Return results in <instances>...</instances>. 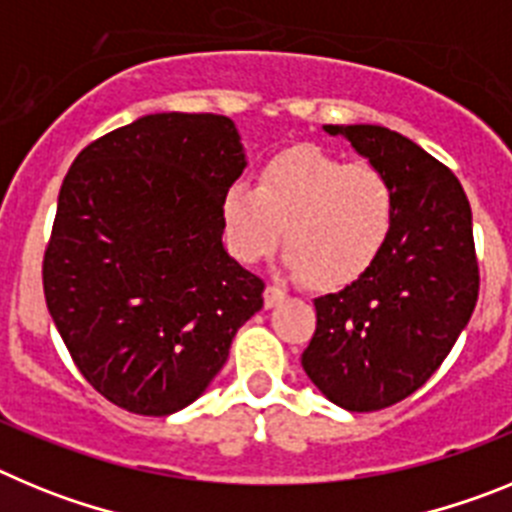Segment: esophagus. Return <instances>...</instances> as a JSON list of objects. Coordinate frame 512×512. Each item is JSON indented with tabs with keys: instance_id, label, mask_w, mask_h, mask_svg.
Segmentation results:
<instances>
[{
	"instance_id": "1",
	"label": "esophagus",
	"mask_w": 512,
	"mask_h": 512,
	"mask_svg": "<svg viewBox=\"0 0 512 512\" xmlns=\"http://www.w3.org/2000/svg\"><path fill=\"white\" fill-rule=\"evenodd\" d=\"M284 297H287V295H284V292H282V289H279V287H271V284H269V287L264 289V305H266V307L279 305V302H282Z\"/></svg>"
}]
</instances>
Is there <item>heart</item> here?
<instances>
[{
    "instance_id": "obj_1",
    "label": "heart",
    "mask_w": 512,
    "mask_h": 512,
    "mask_svg": "<svg viewBox=\"0 0 512 512\" xmlns=\"http://www.w3.org/2000/svg\"><path fill=\"white\" fill-rule=\"evenodd\" d=\"M395 223V192L369 161L343 164L318 146H292L259 166L256 189L220 194V225L241 264H259L282 241L287 266L310 287L336 289L377 264Z\"/></svg>"
}]
</instances>
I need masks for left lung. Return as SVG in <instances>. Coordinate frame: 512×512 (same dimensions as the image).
Listing matches in <instances>:
<instances>
[{
  "label": "left lung",
  "instance_id": "left-lung-1",
  "mask_svg": "<svg viewBox=\"0 0 512 512\" xmlns=\"http://www.w3.org/2000/svg\"><path fill=\"white\" fill-rule=\"evenodd\" d=\"M395 192V223L377 264L315 300L302 351L312 384L351 413L390 408L420 390L467 328L479 295L472 207L449 166L382 125H325Z\"/></svg>",
  "mask_w": 512,
  "mask_h": 512
}]
</instances>
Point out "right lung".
Masks as SVG:
<instances>
[{
	"mask_svg": "<svg viewBox=\"0 0 512 512\" xmlns=\"http://www.w3.org/2000/svg\"><path fill=\"white\" fill-rule=\"evenodd\" d=\"M243 169L230 117L161 112L89 143L63 179L45 305L76 369L117 408H187L264 307V282L223 248L220 194Z\"/></svg>",
	"mask_w": 512,
	"mask_h": 512,
	"instance_id": "obj_1",
	"label": "right lung"
}]
</instances>
